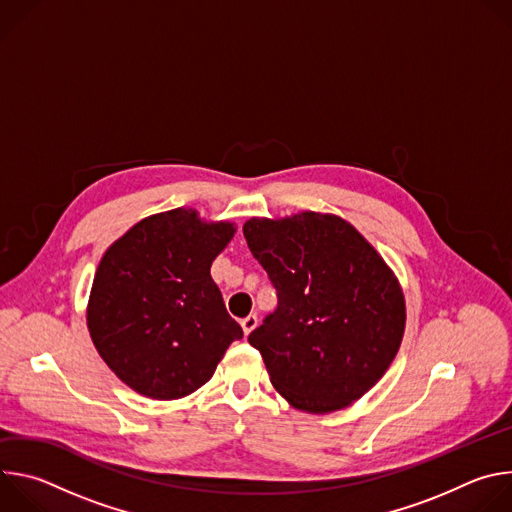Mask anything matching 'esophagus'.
Instances as JSON below:
<instances>
[{
	"label": "esophagus",
	"mask_w": 512,
	"mask_h": 512,
	"mask_svg": "<svg viewBox=\"0 0 512 512\" xmlns=\"http://www.w3.org/2000/svg\"><path fill=\"white\" fill-rule=\"evenodd\" d=\"M257 324H259L257 314H249L247 318L241 320V326H243V332H245V334H251V332L257 328Z\"/></svg>",
	"instance_id": "obj_1"
}]
</instances>
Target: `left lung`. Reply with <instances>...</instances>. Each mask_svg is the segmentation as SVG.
Segmentation results:
<instances>
[{"instance_id":"8db88e82","label":"left lung","mask_w":512,"mask_h":512,"mask_svg":"<svg viewBox=\"0 0 512 512\" xmlns=\"http://www.w3.org/2000/svg\"><path fill=\"white\" fill-rule=\"evenodd\" d=\"M243 233L277 296L249 334L273 387L310 413L362 397L389 369L405 330L403 294L387 263L332 214L251 218Z\"/></svg>"}]
</instances>
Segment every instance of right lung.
<instances>
[{
	"mask_svg": "<svg viewBox=\"0 0 512 512\" xmlns=\"http://www.w3.org/2000/svg\"><path fill=\"white\" fill-rule=\"evenodd\" d=\"M231 223L176 208L131 227L103 255L89 300V332L109 369L133 391L180 399L210 381L243 328L229 316L210 265Z\"/></svg>",
	"mask_w": 512,
	"mask_h": 512,
	"instance_id": "right-lung-1",
	"label": "right lung"
}]
</instances>
